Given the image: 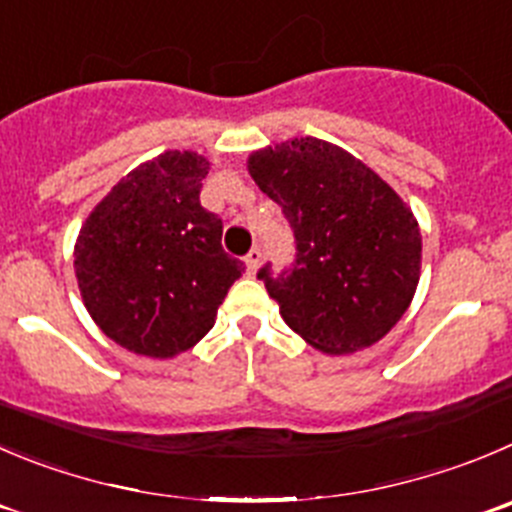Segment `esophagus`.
Segmentation results:
<instances>
[{"label": "esophagus", "instance_id": "esophagus-1", "mask_svg": "<svg viewBox=\"0 0 512 512\" xmlns=\"http://www.w3.org/2000/svg\"><path fill=\"white\" fill-rule=\"evenodd\" d=\"M261 259H264V256H261V248H251L246 259H243V264H246V274H256L261 266Z\"/></svg>", "mask_w": 512, "mask_h": 512}]
</instances>
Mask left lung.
Masks as SVG:
<instances>
[{
	"instance_id": "obj_1",
	"label": "left lung",
	"mask_w": 512,
	"mask_h": 512,
	"mask_svg": "<svg viewBox=\"0 0 512 512\" xmlns=\"http://www.w3.org/2000/svg\"><path fill=\"white\" fill-rule=\"evenodd\" d=\"M246 165L294 228V269L259 271L286 324L324 354L387 337L420 284L412 208L369 165L311 135L253 150Z\"/></svg>"
}]
</instances>
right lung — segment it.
I'll list each match as a JSON object with an SVG mask.
<instances>
[{
    "label": "right lung",
    "instance_id": "right-lung-1",
    "mask_svg": "<svg viewBox=\"0 0 512 512\" xmlns=\"http://www.w3.org/2000/svg\"><path fill=\"white\" fill-rule=\"evenodd\" d=\"M208 170L193 150H165L120 178L82 223L80 296L128 352L170 359L196 347L241 276V261L221 248V218L201 206Z\"/></svg>",
    "mask_w": 512,
    "mask_h": 512
}]
</instances>
